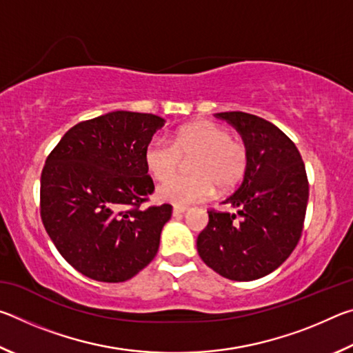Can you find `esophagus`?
I'll return each mask as SVG.
<instances>
[{
	"label": "esophagus",
	"mask_w": 353,
	"mask_h": 353,
	"mask_svg": "<svg viewBox=\"0 0 353 353\" xmlns=\"http://www.w3.org/2000/svg\"><path fill=\"white\" fill-rule=\"evenodd\" d=\"M187 210H188V207L174 205V207H172V214H174V216H179V214H182V213H185Z\"/></svg>",
	"instance_id": "1"
}]
</instances>
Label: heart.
Returning <instances> with one entry per match:
<instances>
[{"label": "heart", "mask_w": 353, "mask_h": 353, "mask_svg": "<svg viewBox=\"0 0 353 353\" xmlns=\"http://www.w3.org/2000/svg\"><path fill=\"white\" fill-rule=\"evenodd\" d=\"M193 157L190 176L174 175L182 158ZM145 165L155 181L157 198L176 205H188L210 198L216 187L229 191L243 181L248 168V148L225 128L212 121H194L176 130L172 143L154 137L145 148Z\"/></svg>", "instance_id": "obj_1"}]
</instances>
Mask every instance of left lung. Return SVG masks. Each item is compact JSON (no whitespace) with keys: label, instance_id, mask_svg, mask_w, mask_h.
Segmentation results:
<instances>
[{"label":"left lung","instance_id":"1","mask_svg":"<svg viewBox=\"0 0 353 353\" xmlns=\"http://www.w3.org/2000/svg\"><path fill=\"white\" fill-rule=\"evenodd\" d=\"M248 148L240 187L223 204L236 213L208 212L196 241L214 272L249 282L276 271L297 246L308 202L305 165L294 143L272 123L244 112H223Z\"/></svg>","mask_w":353,"mask_h":353}]
</instances>
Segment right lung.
<instances>
[{
	"mask_svg": "<svg viewBox=\"0 0 353 353\" xmlns=\"http://www.w3.org/2000/svg\"><path fill=\"white\" fill-rule=\"evenodd\" d=\"M165 119L117 110L71 128L48 155L40 214L56 249L98 282L132 279L157 255L172 207L141 210L154 191L145 148Z\"/></svg>",
	"mask_w": 353,
	"mask_h": 353,
	"instance_id": "add662e5",
	"label": "right lung"
}]
</instances>
